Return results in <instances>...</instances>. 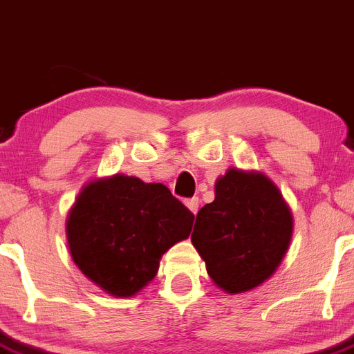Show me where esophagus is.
Wrapping results in <instances>:
<instances>
[{"label":"esophagus","mask_w":354,"mask_h":354,"mask_svg":"<svg viewBox=\"0 0 354 354\" xmlns=\"http://www.w3.org/2000/svg\"><path fill=\"white\" fill-rule=\"evenodd\" d=\"M186 205H187V208H189V210L196 215L198 208H200V200H198V198H191V200L186 201Z\"/></svg>","instance_id":"1"}]
</instances>
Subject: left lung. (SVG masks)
<instances>
[{"label": "left lung", "instance_id": "8db88e82", "mask_svg": "<svg viewBox=\"0 0 354 354\" xmlns=\"http://www.w3.org/2000/svg\"><path fill=\"white\" fill-rule=\"evenodd\" d=\"M292 230V212L274 183L261 171L230 168L215 183V200L198 212L191 241L214 283L243 294L271 278Z\"/></svg>", "mask_w": 354, "mask_h": 354}]
</instances>
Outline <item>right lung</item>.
Segmentation results:
<instances>
[{
    "instance_id": "obj_1",
    "label": "right lung",
    "mask_w": 354,
    "mask_h": 354,
    "mask_svg": "<svg viewBox=\"0 0 354 354\" xmlns=\"http://www.w3.org/2000/svg\"><path fill=\"white\" fill-rule=\"evenodd\" d=\"M194 215L163 184L116 174L86 184L66 222L67 245L83 274L114 297H132L186 240Z\"/></svg>"
}]
</instances>
